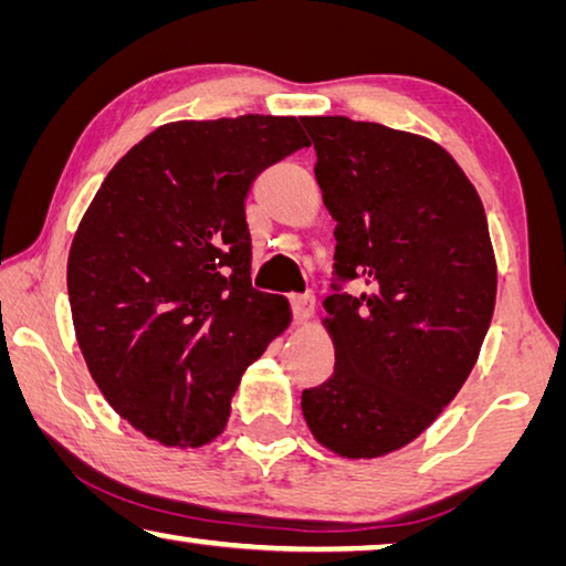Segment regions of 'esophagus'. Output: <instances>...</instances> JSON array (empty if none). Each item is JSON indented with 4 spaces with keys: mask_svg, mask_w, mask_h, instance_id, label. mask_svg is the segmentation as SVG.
Wrapping results in <instances>:
<instances>
[{
    "mask_svg": "<svg viewBox=\"0 0 566 566\" xmlns=\"http://www.w3.org/2000/svg\"><path fill=\"white\" fill-rule=\"evenodd\" d=\"M292 310H294V322H297V325H304V322H310V317L315 315V297H312L310 292L294 294Z\"/></svg>",
    "mask_w": 566,
    "mask_h": 566,
    "instance_id": "34e87169",
    "label": "esophagus"
}]
</instances>
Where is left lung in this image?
Instances as JSON below:
<instances>
[{
    "instance_id": "8db88e82",
    "label": "left lung",
    "mask_w": 566,
    "mask_h": 566,
    "mask_svg": "<svg viewBox=\"0 0 566 566\" xmlns=\"http://www.w3.org/2000/svg\"><path fill=\"white\" fill-rule=\"evenodd\" d=\"M302 123L337 221V276L370 286L322 302L335 373L302 392V412L327 451L380 459L416 441L479 360L496 304L486 211L436 140L345 115Z\"/></svg>"
}]
</instances>
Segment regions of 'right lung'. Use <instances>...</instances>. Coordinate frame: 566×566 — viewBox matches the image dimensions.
<instances>
[{
	"label": "right lung",
	"instance_id": "1",
	"mask_svg": "<svg viewBox=\"0 0 566 566\" xmlns=\"http://www.w3.org/2000/svg\"><path fill=\"white\" fill-rule=\"evenodd\" d=\"M307 146L294 115L166 123L111 168L80 219L67 259L80 353L150 441H217L241 375L290 327V302L251 286L244 199L264 168Z\"/></svg>",
	"mask_w": 566,
	"mask_h": 566
}]
</instances>
